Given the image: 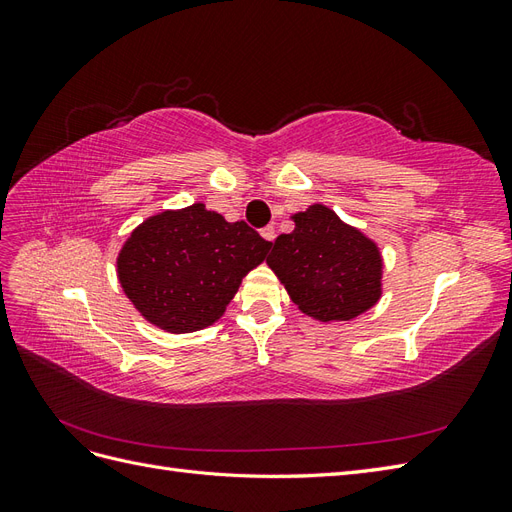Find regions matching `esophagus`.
Returning <instances> with one entry per match:
<instances>
[{
    "mask_svg": "<svg viewBox=\"0 0 512 512\" xmlns=\"http://www.w3.org/2000/svg\"><path fill=\"white\" fill-rule=\"evenodd\" d=\"M260 235H262V239L265 241H275V228L273 226H265L260 230Z\"/></svg>",
    "mask_w": 512,
    "mask_h": 512,
    "instance_id": "1",
    "label": "esophagus"
}]
</instances>
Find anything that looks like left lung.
<instances>
[{"instance_id": "1", "label": "left lung", "mask_w": 512, "mask_h": 512, "mask_svg": "<svg viewBox=\"0 0 512 512\" xmlns=\"http://www.w3.org/2000/svg\"><path fill=\"white\" fill-rule=\"evenodd\" d=\"M290 220L294 230L275 239L267 265L305 316L342 322L380 301L384 260L374 239L320 203Z\"/></svg>"}]
</instances>
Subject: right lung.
Masks as SVG:
<instances>
[{
	"label": "right lung",
	"mask_w": 512,
	"mask_h": 512,
	"mask_svg": "<svg viewBox=\"0 0 512 512\" xmlns=\"http://www.w3.org/2000/svg\"><path fill=\"white\" fill-rule=\"evenodd\" d=\"M271 245L245 222H226L194 203L138 224L119 250L117 277L153 327L194 333L224 316L243 277L267 258Z\"/></svg>",
	"instance_id": "1"
}]
</instances>
